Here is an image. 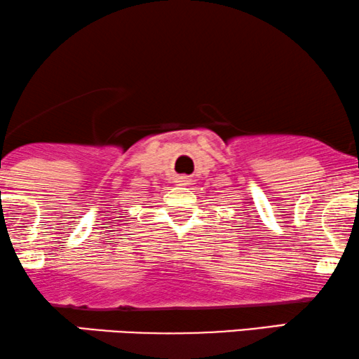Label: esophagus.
Returning <instances> with one entry per match:
<instances>
[{
	"instance_id": "34e87169",
	"label": "esophagus",
	"mask_w": 359,
	"mask_h": 359,
	"mask_svg": "<svg viewBox=\"0 0 359 359\" xmlns=\"http://www.w3.org/2000/svg\"><path fill=\"white\" fill-rule=\"evenodd\" d=\"M176 183H178L180 187H188V184H191V180H189L188 176H178V178H176Z\"/></svg>"
}]
</instances>
